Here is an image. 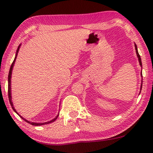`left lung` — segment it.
I'll return each mask as SVG.
<instances>
[{"label":"left lung","mask_w":153,"mask_h":153,"mask_svg":"<svg viewBox=\"0 0 153 153\" xmlns=\"http://www.w3.org/2000/svg\"><path fill=\"white\" fill-rule=\"evenodd\" d=\"M135 49H136V55H137V56H138V61H139V63H140V65L141 66V67L142 68V61H141V58H140V56L139 53H138V48H137V46L135 44ZM141 77H142V70H141ZM142 83H141V86H140V93L139 94H140V92L142 90Z\"/></svg>","instance_id":"8db88e82"}]
</instances>
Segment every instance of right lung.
Listing matches in <instances>:
<instances>
[{
    "mask_svg": "<svg viewBox=\"0 0 153 153\" xmlns=\"http://www.w3.org/2000/svg\"><path fill=\"white\" fill-rule=\"evenodd\" d=\"M20 46L21 45H19V46H18V48L17 49V51H16V54H15V59H14V61L13 62L11 67H10V70H9V76H8V94H9V102H10V104H11V107L13 108V110L15 113H16L19 116V117L22 119V120H24L25 121H26L27 123L31 124V125L32 126H42V125H45V124H48V123H50L53 122V121H55L56 119H57L58 116L59 115V113H58V115L56 116V117H55L53 119V120H52L49 121H47V122H45V123H35V122H32V121H27V120H25V118H24L22 117V116H21L19 113L17 112V111L15 110V108H14V106L13 104V102H12V97H11V74H12V71H13V67L14 66V64H15V60H16V58H17V53L19 51V48H20Z\"/></svg>",
    "mask_w": 153,
    "mask_h": 153,
    "instance_id": "obj_1",
    "label": "right lung"
}]
</instances>
